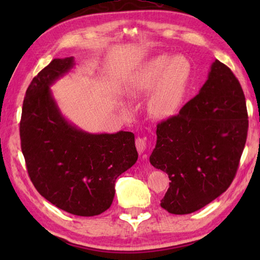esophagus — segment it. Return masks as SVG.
Masks as SVG:
<instances>
[{
  "label": "esophagus",
  "mask_w": 260,
  "mask_h": 260,
  "mask_svg": "<svg viewBox=\"0 0 260 260\" xmlns=\"http://www.w3.org/2000/svg\"><path fill=\"white\" fill-rule=\"evenodd\" d=\"M135 146H136V149H138V152L141 155V153L144 152V150H146V148H147L146 140L138 138L135 140Z\"/></svg>",
  "instance_id": "1"
}]
</instances>
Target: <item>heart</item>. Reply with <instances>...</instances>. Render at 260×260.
Returning <instances> with one entry per match:
<instances>
[{
  "label": "heart",
  "instance_id": "heart-1",
  "mask_svg": "<svg viewBox=\"0 0 260 260\" xmlns=\"http://www.w3.org/2000/svg\"><path fill=\"white\" fill-rule=\"evenodd\" d=\"M191 76L190 61L182 56L159 55L146 61L131 77V96L152 94L148 109L152 117L166 120L181 109Z\"/></svg>",
  "mask_w": 260,
  "mask_h": 260
}]
</instances>
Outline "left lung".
Wrapping results in <instances>:
<instances>
[{"mask_svg": "<svg viewBox=\"0 0 260 260\" xmlns=\"http://www.w3.org/2000/svg\"><path fill=\"white\" fill-rule=\"evenodd\" d=\"M248 126L240 82L215 59L200 93L179 114L157 125L150 162L171 180L161 208L192 213L225 192L235 178Z\"/></svg>", "mask_w": 260, "mask_h": 260, "instance_id": "left-lung-1", "label": "left lung"}]
</instances>
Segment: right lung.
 Returning <instances> with one entry per match:
<instances>
[{"instance_id": "right-lung-1", "label": "right lung", "mask_w": 260, "mask_h": 260, "mask_svg": "<svg viewBox=\"0 0 260 260\" xmlns=\"http://www.w3.org/2000/svg\"><path fill=\"white\" fill-rule=\"evenodd\" d=\"M74 64L73 57L52 59L29 83L20 119L21 151L41 196L69 213L93 217L111 206L114 182L139 155L132 132L91 134L65 119L50 86Z\"/></svg>"}]
</instances>
